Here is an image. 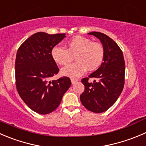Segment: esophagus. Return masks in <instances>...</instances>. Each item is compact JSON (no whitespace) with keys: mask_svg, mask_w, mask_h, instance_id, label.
I'll use <instances>...</instances> for the list:
<instances>
[{"mask_svg":"<svg viewBox=\"0 0 146 146\" xmlns=\"http://www.w3.org/2000/svg\"><path fill=\"white\" fill-rule=\"evenodd\" d=\"M78 82V79H75V78H71V83L72 84H75L76 83Z\"/></svg>","mask_w":146,"mask_h":146,"instance_id":"1","label":"esophagus"}]
</instances>
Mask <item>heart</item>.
I'll list each match as a JSON object with an SVG mask.
<instances>
[{"label":"heart","instance_id":"heart-1","mask_svg":"<svg viewBox=\"0 0 146 146\" xmlns=\"http://www.w3.org/2000/svg\"><path fill=\"white\" fill-rule=\"evenodd\" d=\"M50 55L55 63L60 66L67 65L74 56L76 62L62 68L60 73L64 76L78 78L87 69L91 71L100 67L104 58V49L100 43L78 35L66 43V49L61 46H54Z\"/></svg>","mask_w":146,"mask_h":146}]
</instances>
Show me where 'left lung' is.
I'll return each mask as SVG.
<instances>
[{"instance_id":"8db88e82","label":"left lung","mask_w":146,"mask_h":146,"mask_svg":"<svg viewBox=\"0 0 146 146\" xmlns=\"http://www.w3.org/2000/svg\"><path fill=\"white\" fill-rule=\"evenodd\" d=\"M89 35L100 40L104 49L103 62L98 69L82 79L85 90L80 96L83 106L96 113L110 108L121 95L125 81V61L122 50L113 40L100 32H90ZM89 77H94L93 83Z\"/></svg>"}]
</instances>
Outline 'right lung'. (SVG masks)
Listing matches in <instances>:
<instances>
[{
	"label": "right lung",
	"mask_w": 146,
	"mask_h": 146,
	"mask_svg": "<svg viewBox=\"0 0 146 146\" xmlns=\"http://www.w3.org/2000/svg\"><path fill=\"white\" fill-rule=\"evenodd\" d=\"M65 37V33H36L17 51L15 67L17 90L25 104L37 113L44 115L55 111L71 86L68 77L49 80L59 71L50 52Z\"/></svg>",
	"instance_id": "obj_1"
}]
</instances>
